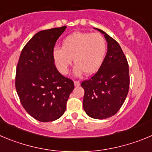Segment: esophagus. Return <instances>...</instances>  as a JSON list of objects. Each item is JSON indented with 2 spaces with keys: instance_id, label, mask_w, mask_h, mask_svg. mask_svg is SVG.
<instances>
[{
  "instance_id": "esophagus-1",
  "label": "esophagus",
  "mask_w": 152,
  "mask_h": 152,
  "mask_svg": "<svg viewBox=\"0 0 152 152\" xmlns=\"http://www.w3.org/2000/svg\"><path fill=\"white\" fill-rule=\"evenodd\" d=\"M74 84H75V87H79L80 85V82L79 80H75L74 81Z\"/></svg>"
}]
</instances>
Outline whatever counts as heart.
Wrapping results in <instances>:
<instances>
[{
	"label": "heart",
	"mask_w": 152,
	"mask_h": 152,
	"mask_svg": "<svg viewBox=\"0 0 152 152\" xmlns=\"http://www.w3.org/2000/svg\"><path fill=\"white\" fill-rule=\"evenodd\" d=\"M106 50V41L102 34L75 31L62 41L61 49L54 50L53 56L57 69L62 75L68 74L73 59L76 65L75 75L85 72L91 75L101 67Z\"/></svg>",
	"instance_id": "heart-1"
}]
</instances>
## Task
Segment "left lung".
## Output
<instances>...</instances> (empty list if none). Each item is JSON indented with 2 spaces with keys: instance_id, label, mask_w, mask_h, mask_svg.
Segmentation results:
<instances>
[{
  "instance_id": "obj_1",
  "label": "left lung",
  "mask_w": 152,
  "mask_h": 152,
  "mask_svg": "<svg viewBox=\"0 0 152 152\" xmlns=\"http://www.w3.org/2000/svg\"><path fill=\"white\" fill-rule=\"evenodd\" d=\"M108 43V50L98 72L81 83L84 90L83 109L88 116L105 119L113 116L124 102L129 91L127 60L119 44L101 29Z\"/></svg>"
}]
</instances>
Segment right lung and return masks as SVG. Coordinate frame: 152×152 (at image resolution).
<instances>
[{"label": "right lung", "instance_id": "right-lung-1", "mask_svg": "<svg viewBox=\"0 0 152 152\" xmlns=\"http://www.w3.org/2000/svg\"><path fill=\"white\" fill-rule=\"evenodd\" d=\"M66 26L41 31L22 49L16 67V90L28 113L41 122L59 119L66 109L74 82L56 68L53 52Z\"/></svg>", "mask_w": 152, "mask_h": 152}]
</instances>
